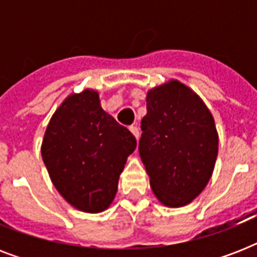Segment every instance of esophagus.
<instances>
[{"label": "esophagus", "mask_w": 257, "mask_h": 257, "mask_svg": "<svg viewBox=\"0 0 257 257\" xmlns=\"http://www.w3.org/2000/svg\"><path fill=\"white\" fill-rule=\"evenodd\" d=\"M131 132L133 133V135H135V137H136V140H139V139H140V131H139V128H137L136 125H132V126H131Z\"/></svg>", "instance_id": "obj_1"}]
</instances>
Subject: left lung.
Here are the masks:
<instances>
[{
	"instance_id": "obj_1",
	"label": "left lung",
	"mask_w": 257,
	"mask_h": 257,
	"mask_svg": "<svg viewBox=\"0 0 257 257\" xmlns=\"http://www.w3.org/2000/svg\"><path fill=\"white\" fill-rule=\"evenodd\" d=\"M139 152L153 193L179 208L203 192L215 168L219 136L203 100L177 80L151 89Z\"/></svg>"
}]
</instances>
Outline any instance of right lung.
<instances>
[{
    "label": "right lung",
    "mask_w": 257,
    "mask_h": 257,
    "mask_svg": "<svg viewBox=\"0 0 257 257\" xmlns=\"http://www.w3.org/2000/svg\"><path fill=\"white\" fill-rule=\"evenodd\" d=\"M136 139L101 108L98 93L85 89L66 97L50 118L41 155L52 183L82 212L105 211L114 199Z\"/></svg>",
    "instance_id": "1"
}]
</instances>
